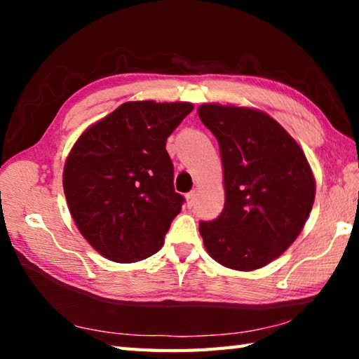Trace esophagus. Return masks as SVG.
<instances>
[{"mask_svg":"<svg viewBox=\"0 0 359 359\" xmlns=\"http://www.w3.org/2000/svg\"><path fill=\"white\" fill-rule=\"evenodd\" d=\"M185 199H187V205H188V208H193V205H194V201H196V191H190V193H187Z\"/></svg>","mask_w":359,"mask_h":359,"instance_id":"obj_1","label":"esophagus"}]
</instances>
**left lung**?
I'll use <instances>...</instances> for the list:
<instances>
[{
    "label": "left lung",
    "instance_id": "1",
    "mask_svg": "<svg viewBox=\"0 0 359 359\" xmlns=\"http://www.w3.org/2000/svg\"><path fill=\"white\" fill-rule=\"evenodd\" d=\"M198 115L217 137L224 208L199 222L205 250L236 271L259 269L287 250L311 214L315 180L299 145L269 115L203 104Z\"/></svg>",
    "mask_w": 359,
    "mask_h": 359
}]
</instances>
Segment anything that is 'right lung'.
<instances>
[{"label":"right lung","instance_id":"1","mask_svg":"<svg viewBox=\"0 0 359 359\" xmlns=\"http://www.w3.org/2000/svg\"><path fill=\"white\" fill-rule=\"evenodd\" d=\"M190 102H125L83 133L66 160L65 196L96 252L135 263L160 250L185 198L166 141Z\"/></svg>","mask_w":359,"mask_h":359}]
</instances>
